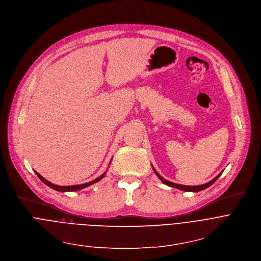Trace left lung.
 Wrapping results in <instances>:
<instances>
[{
    "mask_svg": "<svg viewBox=\"0 0 261 261\" xmlns=\"http://www.w3.org/2000/svg\"><path fill=\"white\" fill-rule=\"evenodd\" d=\"M152 169H153V171H154V173H155V175L161 179V181H163L165 185H167V186H169V187H172V188H175V189H178V190H180V191H185V192H199V191H203V190H205V189H207L208 187H211L220 176H221V174L223 173V171L221 172V173H219V174L214 178V179H212L211 181H208V182H206V184H204V185H200V186H185V185H178V184H174V182H171V181H169V180H167V179H165L164 177H162L159 173H158V171L154 169V167L152 166Z\"/></svg>",
    "mask_w": 261,
    "mask_h": 261,
    "instance_id": "8db88e82",
    "label": "left lung"
}]
</instances>
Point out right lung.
Segmentation results:
<instances>
[{
	"mask_svg": "<svg viewBox=\"0 0 261 261\" xmlns=\"http://www.w3.org/2000/svg\"><path fill=\"white\" fill-rule=\"evenodd\" d=\"M111 162H112V160L110 161V164H111ZM110 164H109V165H110ZM107 171H108V170H107ZM107 171L103 172L100 176H98L97 178H95V179H93V180H91V181H89V182L82 184V185H74V186H58V185H54V184L49 182L48 180H46L44 177H42V176L39 174V173H37L36 171H35V173H36V175L39 177V179H40L42 182H44L47 187H49L50 189H53V190H55V191H58V192L65 193V192H75V191H80V190H82V189H85V188L89 187V186H91V185L96 184L97 181L101 180V179L106 176Z\"/></svg>",
	"mask_w": 261,
	"mask_h": 261,
	"instance_id": "1",
	"label": "right lung"
}]
</instances>
